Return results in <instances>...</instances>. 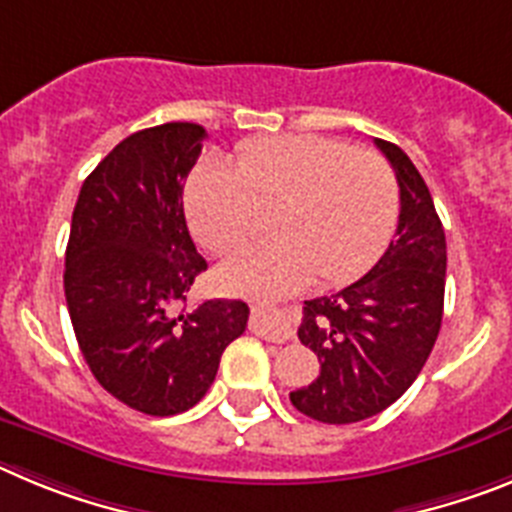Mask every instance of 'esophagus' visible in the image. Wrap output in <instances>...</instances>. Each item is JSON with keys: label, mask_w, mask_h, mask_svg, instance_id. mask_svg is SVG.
Instances as JSON below:
<instances>
[{"label": "esophagus", "mask_w": 512, "mask_h": 512, "mask_svg": "<svg viewBox=\"0 0 512 512\" xmlns=\"http://www.w3.org/2000/svg\"><path fill=\"white\" fill-rule=\"evenodd\" d=\"M250 331L252 334L262 336V339H267V342H275V344H283V342H290V339H293V326H290L283 316H278V313L260 311V308H255V311H252Z\"/></svg>", "instance_id": "obj_1"}]
</instances>
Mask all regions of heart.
<instances>
[{"mask_svg": "<svg viewBox=\"0 0 512 512\" xmlns=\"http://www.w3.org/2000/svg\"><path fill=\"white\" fill-rule=\"evenodd\" d=\"M278 209L280 237L224 257L219 275L237 293L285 296L313 278L344 283L382 252L398 214L390 165L367 147L324 135H283L239 145L237 165L209 158L186 186L196 237L227 250Z\"/></svg>", "mask_w": 512, "mask_h": 512, "instance_id": "obj_1", "label": "heart"}]
</instances>
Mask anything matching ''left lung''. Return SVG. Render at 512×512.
Wrapping results in <instances>:
<instances>
[{
  "mask_svg": "<svg viewBox=\"0 0 512 512\" xmlns=\"http://www.w3.org/2000/svg\"><path fill=\"white\" fill-rule=\"evenodd\" d=\"M375 145L400 186L395 237L370 273L306 301L298 326L321 372L290 403L321 423H357L393 405L426 365L444 316L446 237L434 199L398 145Z\"/></svg>",
  "mask_w": 512,
  "mask_h": 512,
  "instance_id": "obj_1",
  "label": "left lung"
}]
</instances>
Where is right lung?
<instances>
[{
	"mask_svg": "<svg viewBox=\"0 0 512 512\" xmlns=\"http://www.w3.org/2000/svg\"><path fill=\"white\" fill-rule=\"evenodd\" d=\"M206 130H140L101 160L78 193L66 247L68 313L91 375L147 416H176L206 395L250 308L214 298L183 308L206 270L183 214V186Z\"/></svg>",
	"mask_w": 512,
	"mask_h": 512,
	"instance_id": "1",
	"label": "right lung"
}]
</instances>
